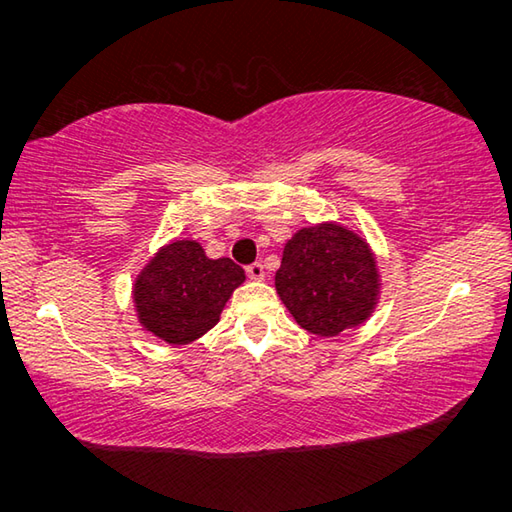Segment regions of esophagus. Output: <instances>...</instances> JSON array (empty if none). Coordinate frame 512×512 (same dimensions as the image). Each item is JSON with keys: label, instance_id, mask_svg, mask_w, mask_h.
<instances>
[{"label": "esophagus", "instance_id": "34e87169", "mask_svg": "<svg viewBox=\"0 0 512 512\" xmlns=\"http://www.w3.org/2000/svg\"><path fill=\"white\" fill-rule=\"evenodd\" d=\"M246 273H248V277L250 280H264V264L262 262H253V264H248L246 266Z\"/></svg>", "mask_w": 512, "mask_h": 512}]
</instances>
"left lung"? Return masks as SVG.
I'll return each instance as SVG.
<instances>
[{
  "label": "left lung",
  "instance_id": "left-lung-1",
  "mask_svg": "<svg viewBox=\"0 0 512 512\" xmlns=\"http://www.w3.org/2000/svg\"><path fill=\"white\" fill-rule=\"evenodd\" d=\"M275 289L311 334L336 336L377 305L379 275L366 241L334 223L302 228L287 241Z\"/></svg>",
  "mask_w": 512,
  "mask_h": 512
}]
</instances>
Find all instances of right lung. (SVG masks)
<instances>
[{"label":"right lung","mask_w":512,"mask_h":512,"mask_svg":"<svg viewBox=\"0 0 512 512\" xmlns=\"http://www.w3.org/2000/svg\"><path fill=\"white\" fill-rule=\"evenodd\" d=\"M244 280V268L230 257L210 259L196 241H173L135 280L137 318L162 341L192 343L219 323L225 302Z\"/></svg>","instance_id":"right-lung-1"}]
</instances>
